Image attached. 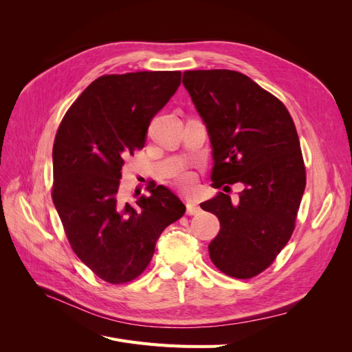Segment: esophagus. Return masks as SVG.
I'll list each match as a JSON object with an SVG mask.
<instances>
[{"label": "esophagus", "mask_w": 352, "mask_h": 352, "mask_svg": "<svg viewBox=\"0 0 352 352\" xmlns=\"http://www.w3.org/2000/svg\"><path fill=\"white\" fill-rule=\"evenodd\" d=\"M199 211H201V208H199L198 204H195V202H192V201L186 202V212L189 216H195V214H198Z\"/></svg>", "instance_id": "esophagus-1"}]
</instances>
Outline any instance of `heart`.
Instances as JSON below:
<instances>
[{
	"label": "heart",
	"mask_w": 352,
	"mask_h": 352,
	"mask_svg": "<svg viewBox=\"0 0 352 352\" xmlns=\"http://www.w3.org/2000/svg\"><path fill=\"white\" fill-rule=\"evenodd\" d=\"M177 182L184 188H189L194 182V176L189 172H185V170H180V172H177Z\"/></svg>",
	"instance_id": "1"
}]
</instances>
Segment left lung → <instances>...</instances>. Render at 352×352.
I'll list each match as a JSON object with an SVG mask.
<instances>
[{
  "instance_id": "left-lung-1",
  "label": "left lung",
  "mask_w": 352,
  "mask_h": 352,
  "mask_svg": "<svg viewBox=\"0 0 352 352\" xmlns=\"http://www.w3.org/2000/svg\"><path fill=\"white\" fill-rule=\"evenodd\" d=\"M182 82L210 136L212 186H245L238 204L223 192L201 202L220 221L210 258L230 278L251 279L276 260L295 229L305 189L295 123L280 100L239 72L188 70Z\"/></svg>"
}]
</instances>
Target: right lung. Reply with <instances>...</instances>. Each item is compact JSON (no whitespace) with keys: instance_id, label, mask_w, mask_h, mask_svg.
Here are the masks:
<instances>
[{"instance_id":"right-lung-1","label":"right lung","mask_w":352,"mask_h":352,"mask_svg":"<svg viewBox=\"0 0 352 352\" xmlns=\"http://www.w3.org/2000/svg\"><path fill=\"white\" fill-rule=\"evenodd\" d=\"M180 72L104 74L63 117L52 146L51 197L79 260L122 285L150 264L162 232L186 207L163 185L136 204L119 197L124 158L145 144L154 116L180 85Z\"/></svg>"}]
</instances>
